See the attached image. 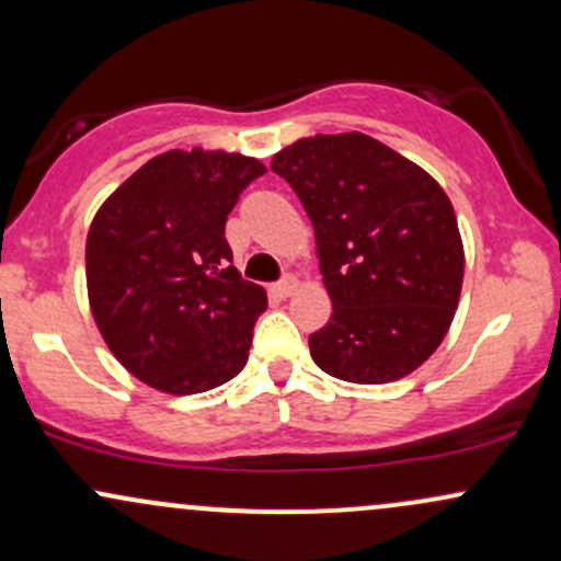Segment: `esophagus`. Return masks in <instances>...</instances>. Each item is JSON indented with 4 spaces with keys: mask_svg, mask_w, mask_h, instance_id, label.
<instances>
[{
    "mask_svg": "<svg viewBox=\"0 0 561 561\" xmlns=\"http://www.w3.org/2000/svg\"><path fill=\"white\" fill-rule=\"evenodd\" d=\"M295 289H298V279H295V276H285V279L274 285V295H279V298H289Z\"/></svg>",
    "mask_w": 561,
    "mask_h": 561,
    "instance_id": "esophagus-1",
    "label": "esophagus"
}]
</instances>
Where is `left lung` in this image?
<instances>
[{"mask_svg": "<svg viewBox=\"0 0 561 561\" xmlns=\"http://www.w3.org/2000/svg\"><path fill=\"white\" fill-rule=\"evenodd\" d=\"M272 171L317 231L332 319L308 337L327 375L385 385L422 366L446 337L465 248L440 184L366 134H319L276 152Z\"/></svg>", "mask_w": 561, "mask_h": 561, "instance_id": "1", "label": "left lung"}]
</instances>
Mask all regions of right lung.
Listing matches in <instances>:
<instances>
[{
    "instance_id": "right-lung-1",
    "label": "right lung",
    "mask_w": 561,
    "mask_h": 561,
    "mask_svg": "<svg viewBox=\"0 0 561 561\" xmlns=\"http://www.w3.org/2000/svg\"><path fill=\"white\" fill-rule=\"evenodd\" d=\"M266 165L237 152L147 160L87 237L92 317L113 356L171 396L214 390L248 364L266 293L231 266L227 216Z\"/></svg>"
}]
</instances>
